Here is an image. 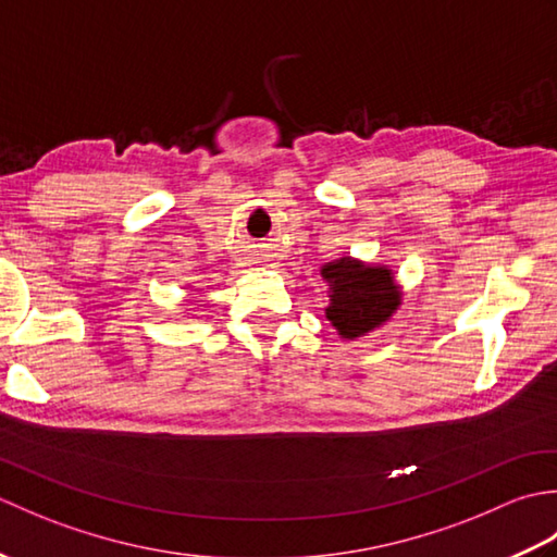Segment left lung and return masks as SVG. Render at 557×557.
<instances>
[{
	"instance_id": "left-lung-1",
	"label": "left lung",
	"mask_w": 557,
	"mask_h": 557,
	"mask_svg": "<svg viewBox=\"0 0 557 557\" xmlns=\"http://www.w3.org/2000/svg\"><path fill=\"white\" fill-rule=\"evenodd\" d=\"M330 282L327 318L345 337H359L387 321L399 304V292L385 268H366L357 260L342 258L323 268Z\"/></svg>"
}]
</instances>
